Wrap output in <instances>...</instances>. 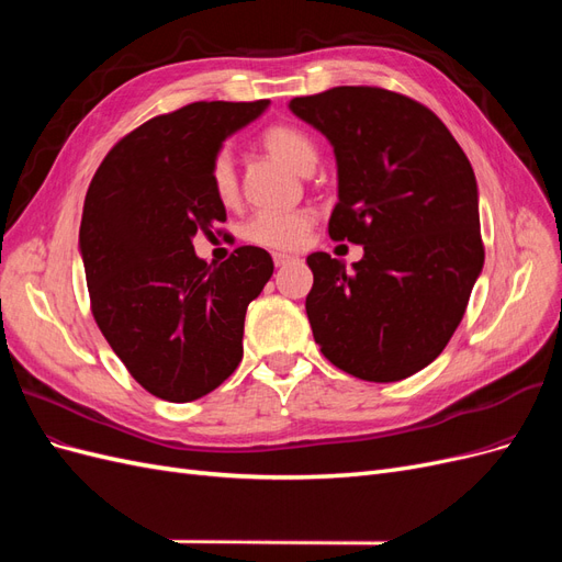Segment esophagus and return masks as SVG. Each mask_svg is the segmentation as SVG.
Masks as SVG:
<instances>
[{"label":"esophagus","mask_w":562,"mask_h":562,"mask_svg":"<svg viewBox=\"0 0 562 562\" xmlns=\"http://www.w3.org/2000/svg\"><path fill=\"white\" fill-rule=\"evenodd\" d=\"M295 258H293V255H285V252H274V265L277 267H285L288 262H293Z\"/></svg>","instance_id":"1"}]
</instances>
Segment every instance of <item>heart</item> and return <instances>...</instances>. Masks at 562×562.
Returning a JSON list of instances; mask_svg holds the SVG:
<instances>
[{
    "mask_svg": "<svg viewBox=\"0 0 562 562\" xmlns=\"http://www.w3.org/2000/svg\"><path fill=\"white\" fill-rule=\"evenodd\" d=\"M260 145L269 157L293 168L295 173L307 176L316 166L318 149L307 133L291 124H274L267 126L260 133ZM211 187L213 194L220 203L236 201L239 196V180H236V171L232 157L227 151H220L211 161ZM314 225V217L307 211H291V213H271L262 211L255 213L248 223L244 225V239L269 250H295L304 244Z\"/></svg>",
    "mask_w": 562,
    "mask_h": 562,
    "instance_id": "1",
    "label": "heart"
}]
</instances>
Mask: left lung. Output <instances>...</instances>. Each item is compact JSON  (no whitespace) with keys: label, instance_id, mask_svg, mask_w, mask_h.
<instances>
[{"label":"left lung","instance_id":"obj_1","mask_svg":"<svg viewBox=\"0 0 562 562\" xmlns=\"http://www.w3.org/2000/svg\"><path fill=\"white\" fill-rule=\"evenodd\" d=\"M291 110L335 149L330 239L363 246L353 269L307 258L316 345L359 380L411 378L446 349L483 269L473 168L448 126L396 91L335 87Z\"/></svg>","mask_w":562,"mask_h":562}]
</instances>
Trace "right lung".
Here are the masks:
<instances>
[{
  "instance_id": "1",
  "label": "right lung",
  "mask_w": 562,
  "mask_h": 562,
  "mask_svg": "<svg viewBox=\"0 0 562 562\" xmlns=\"http://www.w3.org/2000/svg\"><path fill=\"white\" fill-rule=\"evenodd\" d=\"M267 105L201 100L151 116L108 151L83 199L91 314L131 378L157 398L196 401L241 363L246 310L274 262L258 246H239L209 265L192 236L227 220L211 161Z\"/></svg>"
}]
</instances>
